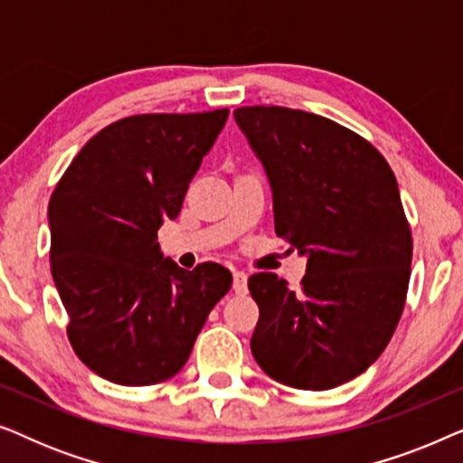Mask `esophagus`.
Here are the masks:
<instances>
[{
    "label": "esophagus",
    "instance_id": "1",
    "mask_svg": "<svg viewBox=\"0 0 463 463\" xmlns=\"http://www.w3.org/2000/svg\"><path fill=\"white\" fill-rule=\"evenodd\" d=\"M233 290H236V295H246V290H249V276L244 271H233Z\"/></svg>",
    "mask_w": 463,
    "mask_h": 463
}]
</instances>
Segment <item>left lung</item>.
Listing matches in <instances>:
<instances>
[{
    "mask_svg": "<svg viewBox=\"0 0 463 463\" xmlns=\"http://www.w3.org/2000/svg\"><path fill=\"white\" fill-rule=\"evenodd\" d=\"M268 175L276 236L307 257L301 290L252 274L257 364L299 390H331L382 356L407 299L413 240L396 176L356 132L287 107H240Z\"/></svg>",
    "mask_w": 463,
    "mask_h": 463,
    "instance_id": "left-lung-1",
    "label": "left lung"
}]
</instances>
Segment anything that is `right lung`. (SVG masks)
<instances>
[{
  "mask_svg": "<svg viewBox=\"0 0 463 463\" xmlns=\"http://www.w3.org/2000/svg\"><path fill=\"white\" fill-rule=\"evenodd\" d=\"M227 116L118 119L81 147L50 198V269L69 316V344L113 383L175 377L232 287L223 265L183 269L157 244V230L181 213Z\"/></svg>",
  "mask_w": 463,
  "mask_h": 463,
  "instance_id": "right-lung-1",
  "label": "right lung"
}]
</instances>
